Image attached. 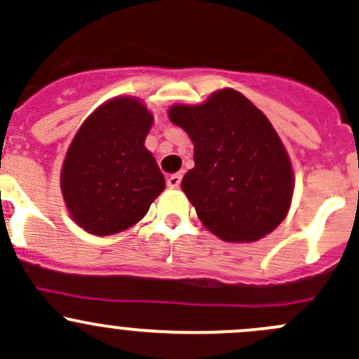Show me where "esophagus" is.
I'll return each instance as SVG.
<instances>
[{
    "mask_svg": "<svg viewBox=\"0 0 359 359\" xmlns=\"http://www.w3.org/2000/svg\"><path fill=\"white\" fill-rule=\"evenodd\" d=\"M180 180H182V175H180V173H173V175H170L168 179H166V184H168V187H172V189H177V187L180 186Z\"/></svg>",
    "mask_w": 359,
    "mask_h": 359,
    "instance_id": "obj_1",
    "label": "esophagus"
}]
</instances>
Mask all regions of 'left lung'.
I'll use <instances>...</instances> for the list:
<instances>
[{"mask_svg":"<svg viewBox=\"0 0 359 359\" xmlns=\"http://www.w3.org/2000/svg\"><path fill=\"white\" fill-rule=\"evenodd\" d=\"M168 118L194 144V168L180 186L203 226L231 243L276 229L290 208L293 170L266 114L224 88L200 106L170 107Z\"/></svg>","mask_w":359,"mask_h":359,"instance_id":"obj_1","label":"left lung"}]
</instances>
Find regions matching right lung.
<instances>
[{"instance_id": "right-lung-1", "label": "right lung", "mask_w": 359, "mask_h": 359, "mask_svg": "<svg viewBox=\"0 0 359 359\" xmlns=\"http://www.w3.org/2000/svg\"><path fill=\"white\" fill-rule=\"evenodd\" d=\"M153 114L133 97L102 104L79 126L60 173L72 220L109 236L135 226L165 189V177L144 147Z\"/></svg>"}]
</instances>
